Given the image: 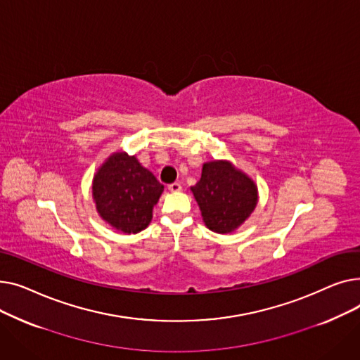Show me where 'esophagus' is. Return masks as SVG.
Segmentation results:
<instances>
[{
  "label": "esophagus",
  "mask_w": 360,
  "mask_h": 360,
  "mask_svg": "<svg viewBox=\"0 0 360 360\" xmlns=\"http://www.w3.org/2000/svg\"><path fill=\"white\" fill-rule=\"evenodd\" d=\"M167 190H169L170 193H179V191L182 190V185H181L179 182H174V184H170V185L167 186Z\"/></svg>",
  "instance_id": "esophagus-1"
}]
</instances>
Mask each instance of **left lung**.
<instances>
[{"label": "left lung", "mask_w": 360, "mask_h": 360, "mask_svg": "<svg viewBox=\"0 0 360 360\" xmlns=\"http://www.w3.org/2000/svg\"><path fill=\"white\" fill-rule=\"evenodd\" d=\"M191 191L205 226L216 233L238 229L258 201L255 182L226 160L204 163L201 179L191 186Z\"/></svg>", "instance_id": "1"}]
</instances>
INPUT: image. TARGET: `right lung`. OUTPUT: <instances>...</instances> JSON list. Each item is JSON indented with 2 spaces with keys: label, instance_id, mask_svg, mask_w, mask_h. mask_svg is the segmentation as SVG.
Returning a JSON list of instances; mask_svg holds the SVG:
<instances>
[{
  "label": "right lung",
  "instance_id": "1",
  "mask_svg": "<svg viewBox=\"0 0 360 360\" xmlns=\"http://www.w3.org/2000/svg\"><path fill=\"white\" fill-rule=\"evenodd\" d=\"M93 200L99 216L124 233H139L153 217L163 185L136 156L110 155L93 178Z\"/></svg>",
  "mask_w": 360,
  "mask_h": 360
}]
</instances>
